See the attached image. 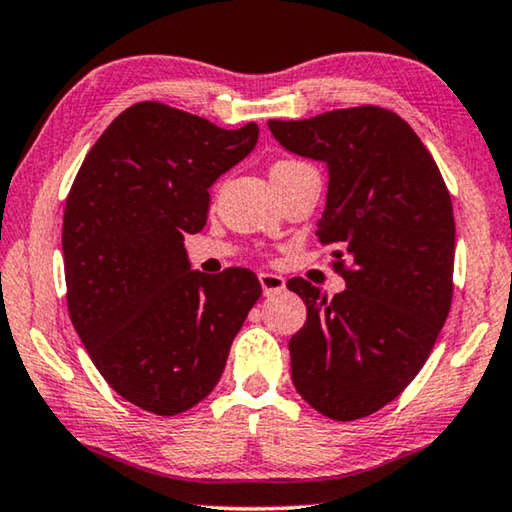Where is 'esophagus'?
Returning <instances> with one entry per match:
<instances>
[{"mask_svg":"<svg viewBox=\"0 0 512 512\" xmlns=\"http://www.w3.org/2000/svg\"><path fill=\"white\" fill-rule=\"evenodd\" d=\"M258 281H261L265 295H277L286 288V281H284V277H279V274L261 272L258 274Z\"/></svg>","mask_w":512,"mask_h":512,"instance_id":"1","label":"esophagus"}]
</instances>
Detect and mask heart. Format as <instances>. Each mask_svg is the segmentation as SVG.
<instances>
[{
    "label": "heart",
    "instance_id": "b5f03b06",
    "mask_svg": "<svg viewBox=\"0 0 512 512\" xmlns=\"http://www.w3.org/2000/svg\"><path fill=\"white\" fill-rule=\"evenodd\" d=\"M281 164H298V161H279V164H274V166H281Z\"/></svg>",
    "mask_w": 512,
    "mask_h": 512
}]
</instances>
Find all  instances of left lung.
<instances>
[{"label": "left lung", "instance_id": "8db88e82", "mask_svg": "<svg viewBox=\"0 0 512 512\" xmlns=\"http://www.w3.org/2000/svg\"><path fill=\"white\" fill-rule=\"evenodd\" d=\"M268 127L288 152L328 164L316 235L335 247L332 265L346 281L335 298L302 277L286 284L307 305L288 342L293 385L325 418L372 416L416 379L448 318L455 219L446 182L392 110L342 108Z\"/></svg>", "mask_w": 512, "mask_h": 512}]
</instances>
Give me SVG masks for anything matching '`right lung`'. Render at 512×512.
Wrapping results in <instances>:
<instances>
[{
    "label": "right lung",
    "instance_id": "1",
    "mask_svg": "<svg viewBox=\"0 0 512 512\" xmlns=\"http://www.w3.org/2000/svg\"><path fill=\"white\" fill-rule=\"evenodd\" d=\"M254 122L228 131L164 106L115 117L66 196V305L117 395L177 416L210 395L249 309L256 274L191 270L184 235L203 231L210 189L256 147Z\"/></svg>",
    "mask_w": 512,
    "mask_h": 512
}]
</instances>
